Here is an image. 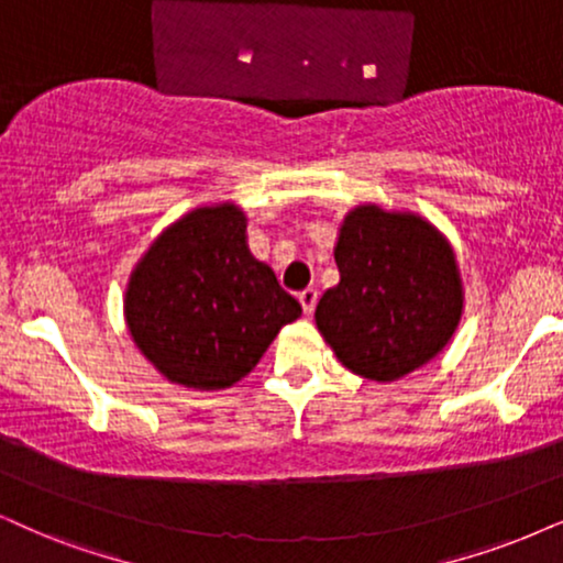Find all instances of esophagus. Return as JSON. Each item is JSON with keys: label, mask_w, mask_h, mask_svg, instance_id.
Returning <instances> with one entry per match:
<instances>
[{"label": "esophagus", "mask_w": 563, "mask_h": 563, "mask_svg": "<svg viewBox=\"0 0 563 563\" xmlns=\"http://www.w3.org/2000/svg\"><path fill=\"white\" fill-rule=\"evenodd\" d=\"M317 298H319L317 288H306L298 294V301H301V306H303V314H311V311L317 309Z\"/></svg>", "instance_id": "obj_1"}]
</instances>
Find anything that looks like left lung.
I'll return each mask as SVG.
<instances>
[{"label":"left lung","instance_id":"1","mask_svg":"<svg viewBox=\"0 0 563 563\" xmlns=\"http://www.w3.org/2000/svg\"><path fill=\"white\" fill-rule=\"evenodd\" d=\"M340 283L317 303V327L351 372L393 382L450 343L462 314L452 249L433 225L376 205L340 229Z\"/></svg>","mask_w":563,"mask_h":563}]
</instances>
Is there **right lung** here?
<instances>
[{"label": "right lung", "instance_id": "obj_1", "mask_svg": "<svg viewBox=\"0 0 563 563\" xmlns=\"http://www.w3.org/2000/svg\"><path fill=\"white\" fill-rule=\"evenodd\" d=\"M126 324L166 379L223 389L260 364L301 303L252 257L236 205L199 208L161 233L130 277Z\"/></svg>", "mask_w": 563, "mask_h": 563}]
</instances>
